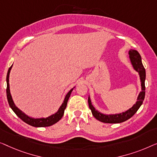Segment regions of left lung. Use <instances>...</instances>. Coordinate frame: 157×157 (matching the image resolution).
Returning <instances> with one entry per match:
<instances>
[{
  "label": "left lung",
  "mask_w": 157,
  "mask_h": 157,
  "mask_svg": "<svg viewBox=\"0 0 157 157\" xmlns=\"http://www.w3.org/2000/svg\"><path fill=\"white\" fill-rule=\"evenodd\" d=\"M129 59L131 63L133 66L134 69L138 72L140 77L141 80V86H142V91L139 94L137 98V101L136 104L132 106V107L127 110L126 112H122L120 114H105L100 112L95 109V108L92 105L90 98H88V104H89V107L91 109L92 114L97 120L100 121L104 123H110V124H116L121 123L125 122L129 118H131L134 114L137 112L140 109L141 105H142L143 101L144 100L145 97V79H146V71L142 63V57L139 52L135 50H130L129 51Z\"/></svg>",
  "instance_id": "8db88e82"
}]
</instances>
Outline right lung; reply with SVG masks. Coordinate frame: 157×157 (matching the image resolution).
Instances as JSON below:
<instances>
[{
  "label": "right lung",
  "mask_w": 157,
  "mask_h": 157,
  "mask_svg": "<svg viewBox=\"0 0 157 157\" xmlns=\"http://www.w3.org/2000/svg\"><path fill=\"white\" fill-rule=\"evenodd\" d=\"M13 67L11 65L9 69H8L7 77H6V82H7V88H6V94H7V99L8 104H9L10 107L13 109V111L15 112V114L20 119H21L24 122L27 123L28 124L31 125L33 127H49V126H51L56 122H58V121L60 120V119L63 117L64 112H65V109L66 107H67V101L69 100V98L70 97V94H71V92L72 90H73V88L70 90L69 92H67V94H66L65 99H64L63 103L62 104V105L59 107V109L57 110V112L56 113L52 114L49 117L46 118H32L30 117L29 116L26 115V114L20 110L18 108H17L13 102V100L12 99L11 94H10V86H9V75L10 70ZM75 88V87H74Z\"/></svg>",
  "instance_id": "right-lung-1"
}]
</instances>
